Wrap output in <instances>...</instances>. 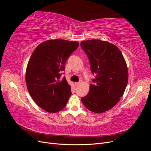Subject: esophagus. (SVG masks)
<instances>
[{
	"label": "esophagus",
	"mask_w": 151,
	"mask_h": 151,
	"mask_svg": "<svg viewBox=\"0 0 151 151\" xmlns=\"http://www.w3.org/2000/svg\"><path fill=\"white\" fill-rule=\"evenodd\" d=\"M81 83H82V81H79V82H77V83H75V85H76V86H79Z\"/></svg>",
	"instance_id": "esophagus-1"
}]
</instances>
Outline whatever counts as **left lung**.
<instances>
[{
	"label": "left lung",
	"instance_id": "obj_1",
	"mask_svg": "<svg viewBox=\"0 0 151 151\" xmlns=\"http://www.w3.org/2000/svg\"><path fill=\"white\" fill-rule=\"evenodd\" d=\"M81 47L96 76L89 93L81 101L91 111L105 112L115 106L125 92L129 77L127 63L118 48L105 41H83Z\"/></svg>",
	"mask_w": 151,
	"mask_h": 151
}]
</instances>
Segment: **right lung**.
<instances>
[{
  "label": "right lung",
  "instance_id": "right-lung-1",
  "mask_svg": "<svg viewBox=\"0 0 151 151\" xmlns=\"http://www.w3.org/2000/svg\"><path fill=\"white\" fill-rule=\"evenodd\" d=\"M77 42L51 40L40 44L29 58L26 72L28 92L37 105L49 113L64 108L72 94L65 77V63L78 48Z\"/></svg>",
  "mask_w": 151,
  "mask_h": 151
}]
</instances>
